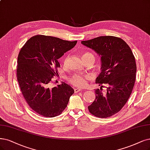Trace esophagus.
I'll list each match as a JSON object with an SVG mask.
<instances>
[{
  "instance_id": "obj_1",
  "label": "esophagus",
  "mask_w": 150,
  "mask_h": 150,
  "mask_svg": "<svg viewBox=\"0 0 150 150\" xmlns=\"http://www.w3.org/2000/svg\"><path fill=\"white\" fill-rule=\"evenodd\" d=\"M80 91H81V90L79 89V88H74V92H75V93H78V92H79Z\"/></svg>"
}]
</instances>
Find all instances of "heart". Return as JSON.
Listing matches in <instances>:
<instances>
[{
  "instance_id": "b5f03b06",
  "label": "heart",
  "mask_w": 150,
  "mask_h": 150,
  "mask_svg": "<svg viewBox=\"0 0 150 150\" xmlns=\"http://www.w3.org/2000/svg\"><path fill=\"white\" fill-rule=\"evenodd\" d=\"M69 59V55H66V57L64 60V65H66L68 64ZM89 79H90V75H88L75 74L73 75L69 76L68 80L71 85H73L75 87H78V88H83L87 85L88 80Z\"/></svg>"
}]
</instances>
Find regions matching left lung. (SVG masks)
Here are the masks:
<instances>
[{
  "label": "left lung",
  "instance_id": "obj_1",
  "mask_svg": "<svg viewBox=\"0 0 150 150\" xmlns=\"http://www.w3.org/2000/svg\"><path fill=\"white\" fill-rule=\"evenodd\" d=\"M81 44L101 57V73L96 83L108 85L106 93L101 88L95 90L96 98L88 110L97 117H110L124 107L134 88L137 71L135 57L128 44L115 36H99Z\"/></svg>",
  "mask_w": 150,
  "mask_h": 150
}]
</instances>
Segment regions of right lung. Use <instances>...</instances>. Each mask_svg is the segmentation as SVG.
Masks as SVG:
<instances>
[{
    "instance_id": "obj_1",
    "label": "right lung",
    "mask_w": 150,
    "mask_h": 150,
    "mask_svg": "<svg viewBox=\"0 0 150 150\" xmlns=\"http://www.w3.org/2000/svg\"><path fill=\"white\" fill-rule=\"evenodd\" d=\"M76 42L36 35L21 49L16 69L17 80L27 104L38 114L54 117L67 106L74 90L64 82L53 88L50 83L60 67L58 59Z\"/></svg>"
}]
</instances>
